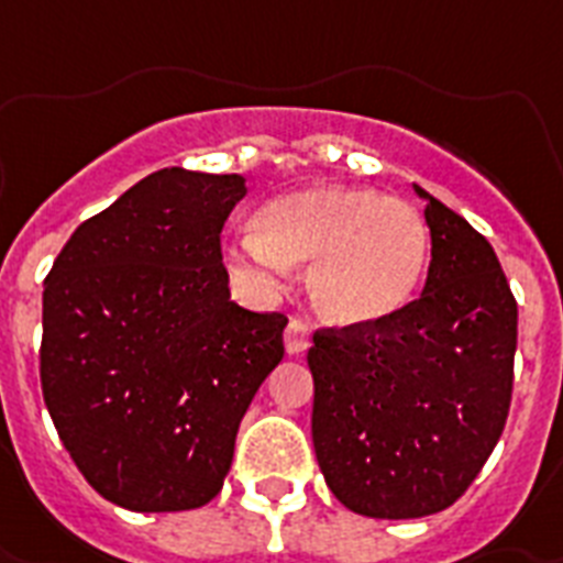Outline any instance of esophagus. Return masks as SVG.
Here are the masks:
<instances>
[{"mask_svg": "<svg viewBox=\"0 0 563 563\" xmlns=\"http://www.w3.org/2000/svg\"><path fill=\"white\" fill-rule=\"evenodd\" d=\"M283 340H286V351H288V354H291V356L302 354V351H306L311 345L309 325H306V322H300V320H291L286 325V334H283Z\"/></svg>", "mask_w": 563, "mask_h": 563, "instance_id": "esophagus-1", "label": "esophagus"}]
</instances>
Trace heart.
<instances>
[{"label":"heart","mask_w":563,"mask_h":563,"mask_svg":"<svg viewBox=\"0 0 563 563\" xmlns=\"http://www.w3.org/2000/svg\"><path fill=\"white\" fill-rule=\"evenodd\" d=\"M428 257L430 229L413 203L351 184L277 195L229 249L234 275L263 291L311 261L309 297L336 325H374L402 311Z\"/></svg>","instance_id":"b5f03b06"}]
</instances>
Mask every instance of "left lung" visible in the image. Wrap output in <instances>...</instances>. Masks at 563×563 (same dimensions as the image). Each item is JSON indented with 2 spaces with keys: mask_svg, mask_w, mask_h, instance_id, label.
<instances>
[{
  "mask_svg": "<svg viewBox=\"0 0 563 563\" xmlns=\"http://www.w3.org/2000/svg\"><path fill=\"white\" fill-rule=\"evenodd\" d=\"M430 229L422 297L374 325L314 334L311 439L325 485L371 518L451 507L496 448L518 309L490 243L417 187Z\"/></svg>",
  "mask_w": 563,
  "mask_h": 563,
  "instance_id": "obj_1",
  "label": "left lung"
}]
</instances>
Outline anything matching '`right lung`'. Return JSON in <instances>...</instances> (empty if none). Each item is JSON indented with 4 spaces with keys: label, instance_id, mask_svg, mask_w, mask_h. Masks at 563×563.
I'll return each mask as SVG.
<instances>
[{
    "label": "right lung",
    "instance_id": "obj_1",
    "mask_svg": "<svg viewBox=\"0 0 563 563\" xmlns=\"http://www.w3.org/2000/svg\"><path fill=\"white\" fill-rule=\"evenodd\" d=\"M243 175L166 166L85 221L42 295V394L96 493L195 510L223 487L254 394L283 360V314L229 295L221 229Z\"/></svg>",
    "mask_w": 563,
    "mask_h": 563
}]
</instances>
